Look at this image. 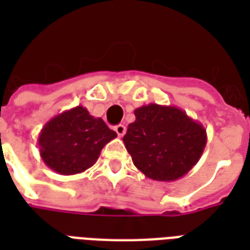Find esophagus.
Instances as JSON below:
<instances>
[{"label": "esophagus", "instance_id": "1", "mask_svg": "<svg viewBox=\"0 0 250 250\" xmlns=\"http://www.w3.org/2000/svg\"><path fill=\"white\" fill-rule=\"evenodd\" d=\"M115 132L118 133V136L122 137L125 133V125H115Z\"/></svg>", "mask_w": 250, "mask_h": 250}]
</instances>
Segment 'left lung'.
I'll list each match as a JSON object with an SVG mask.
<instances>
[{
  "label": "left lung",
  "instance_id": "left-lung-1",
  "mask_svg": "<svg viewBox=\"0 0 250 250\" xmlns=\"http://www.w3.org/2000/svg\"><path fill=\"white\" fill-rule=\"evenodd\" d=\"M123 137L133 165L158 182H174L197 164L208 135L200 122L176 106L149 104L135 110Z\"/></svg>",
  "mask_w": 250,
  "mask_h": 250
}]
</instances>
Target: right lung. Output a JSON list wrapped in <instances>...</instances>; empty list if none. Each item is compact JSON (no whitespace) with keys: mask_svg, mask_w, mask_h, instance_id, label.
<instances>
[{"mask_svg":"<svg viewBox=\"0 0 250 250\" xmlns=\"http://www.w3.org/2000/svg\"><path fill=\"white\" fill-rule=\"evenodd\" d=\"M117 137L101 118H94L83 106L53 117L39 135L44 164L61 175H75L96 164L102 148Z\"/></svg>","mask_w":250,"mask_h":250,"instance_id":"1","label":"right lung"}]
</instances>
